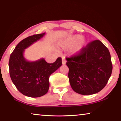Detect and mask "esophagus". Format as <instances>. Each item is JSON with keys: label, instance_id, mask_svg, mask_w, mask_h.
Returning a JSON list of instances; mask_svg holds the SVG:
<instances>
[{"label": "esophagus", "instance_id": "1", "mask_svg": "<svg viewBox=\"0 0 121 121\" xmlns=\"http://www.w3.org/2000/svg\"><path fill=\"white\" fill-rule=\"evenodd\" d=\"M66 59H65V57H62V65H66Z\"/></svg>", "mask_w": 121, "mask_h": 121}]
</instances>
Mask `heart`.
Returning <instances> with one entry per match:
<instances>
[{
    "instance_id": "obj_1",
    "label": "heart",
    "mask_w": 121,
    "mask_h": 121,
    "mask_svg": "<svg viewBox=\"0 0 121 121\" xmlns=\"http://www.w3.org/2000/svg\"><path fill=\"white\" fill-rule=\"evenodd\" d=\"M83 38V36L80 34L70 36L65 41V45L71 48L75 44L73 49V53L75 55H79L83 52L87 44V41Z\"/></svg>"
}]
</instances>
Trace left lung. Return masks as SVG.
Listing matches in <instances>:
<instances>
[{"label": "left lung", "mask_w": 121, "mask_h": 121, "mask_svg": "<svg viewBox=\"0 0 121 121\" xmlns=\"http://www.w3.org/2000/svg\"><path fill=\"white\" fill-rule=\"evenodd\" d=\"M66 60L71 87L80 94L92 95L100 91L112 74L110 52L99 40L88 43L82 53Z\"/></svg>", "instance_id": "left-lung-1"}]
</instances>
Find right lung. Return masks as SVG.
Returning a JSON list of instances; mask_svg holds the SVG:
<instances>
[{
    "label": "right lung",
    "mask_w": 121,
    "mask_h": 121,
    "mask_svg": "<svg viewBox=\"0 0 121 121\" xmlns=\"http://www.w3.org/2000/svg\"><path fill=\"white\" fill-rule=\"evenodd\" d=\"M46 33L35 34L22 40L9 57V75L17 89L26 96L38 97L46 94L49 87V78L62 65L61 57L52 64L43 58L29 61L25 58V49L38 41Z\"/></svg>",
    "instance_id": "right-lung-1"
}]
</instances>
